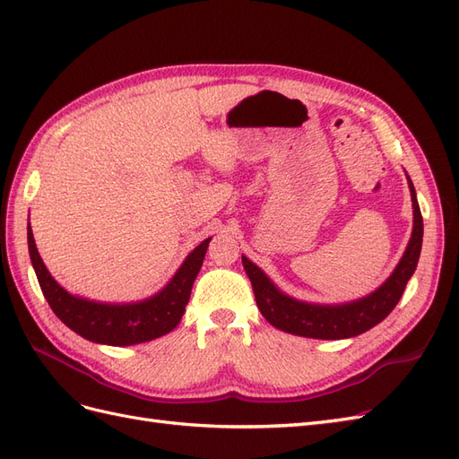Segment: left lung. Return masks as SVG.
Instances as JSON below:
<instances>
[{
  "label": "left lung",
  "mask_w": 459,
  "mask_h": 459,
  "mask_svg": "<svg viewBox=\"0 0 459 459\" xmlns=\"http://www.w3.org/2000/svg\"><path fill=\"white\" fill-rule=\"evenodd\" d=\"M408 186L413 203V231L410 243L406 247L404 256L400 258L398 266L391 273V277L371 295L358 299L346 304H312L290 299L281 293L270 277L264 273L256 264H253L247 256H241L243 268L253 283L255 299L258 310L268 322L290 335L310 337V339H349L362 335L373 325L381 324L383 319L394 310L402 293H404L406 283L418 268V260L423 243V218L415 197V189L408 176Z\"/></svg>",
  "instance_id": "1"
}]
</instances>
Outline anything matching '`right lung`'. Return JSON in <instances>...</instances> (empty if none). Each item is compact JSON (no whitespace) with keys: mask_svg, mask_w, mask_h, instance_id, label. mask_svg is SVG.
<instances>
[{"mask_svg":"<svg viewBox=\"0 0 459 459\" xmlns=\"http://www.w3.org/2000/svg\"><path fill=\"white\" fill-rule=\"evenodd\" d=\"M211 238L193 248L182 266L174 273L162 290L140 302L107 304L82 297H74L65 290L48 272L46 264L34 243L32 228L29 224V253L38 283L41 287L51 310L61 322L71 327L80 337L91 342L110 346H130L147 342L170 333L182 319L186 304L191 295L193 281L203 266Z\"/></svg>","mask_w":459,"mask_h":459,"instance_id":"obj_1","label":"right lung"}]
</instances>
